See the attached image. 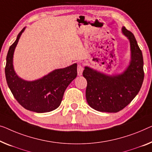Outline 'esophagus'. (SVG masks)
I'll use <instances>...</instances> for the list:
<instances>
[{"mask_svg": "<svg viewBox=\"0 0 152 152\" xmlns=\"http://www.w3.org/2000/svg\"><path fill=\"white\" fill-rule=\"evenodd\" d=\"M83 67L82 66V65L78 64V66H77V73H78V76H81L83 74Z\"/></svg>", "mask_w": 152, "mask_h": 152, "instance_id": "obj_1", "label": "esophagus"}]
</instances>
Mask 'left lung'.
<instances>
[{"label": "left lung", "mask_w": 152, "mask_h": 152, "mask_svg": "<svg viewBox=\"0 0 152 152\" xmlns=\"http://www.w3.org/2000/svg\"><path fill=\"white\" fill-rule=\"evenodd\" d=\"M130 44L131 61L123 73L108 76L85 67L83 75L87 80L86 99L94 109L117 113L130 104L141 89L144 79L143 58L133 34L122 27Z\"/></svg>", "instance_id": "1"}]
</instances>
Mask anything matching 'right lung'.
Here are the masks:
<instances>
[{
	"mask_svg": "<svg viewBox=\"0 0 152 152\" xmlns=\"http://www.w3.org/2000/svg\"><path fill=\"white\" fill-rule=\"evenodd\" d=\"M25 28L20 31L7 55L6 80L13 96L22 106L31 111L46 113L55 110L61 103L66 88L77 76V64L57 69L33 81L20 78L13 69V53Z\"/></svg>",
	"mask_w": 152,
	"mask_h": 152,
	"instance_id": "add662e5",
	"label": "right lung"
}]
</instances>
